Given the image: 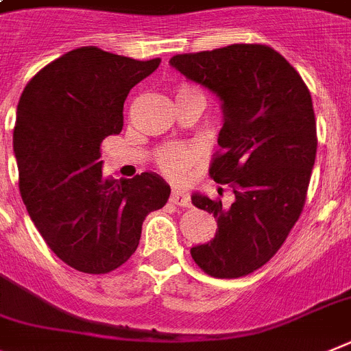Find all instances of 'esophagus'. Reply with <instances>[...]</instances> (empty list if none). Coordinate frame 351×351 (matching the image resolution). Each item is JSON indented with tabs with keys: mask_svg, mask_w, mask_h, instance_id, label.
I'll use <instances>...</instances> for the list:
<instances>
[{
	"mask_svg": "<svg viewBox=\"0 0 351 351\" xmlns=\"http://www.w3.org/2000/svg\"><path fill=\"white\" fill-rule=\"evenodd\" d=\"M171 203H175V205L182 206V208H189V206H191V197H189V194L185 193V191H182V189L173 187V191H171Z\"/></svg>",
	"mask_w": 351,
	"mask_h": 351,
	"instance_id": "34e87169",
	"label": "esophagus"
}]
</instances>
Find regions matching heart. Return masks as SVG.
I'll use <instances>...</instances> for the list:
<instances>
[{
    "label": "heart",
    "instance_id": "obj_1",
    "mask_svg": "<svg viewBox=\"0 0 351 351\" xmlns=\"http://www.w3.org/2000/svg\"><path fill=\"white\" fill-rule=\"evenodd\" d=\"M193 93H199L194 90L193 86H180L178 95H193ZM199 148L197 146H189V145H169L164 146L157 152L155 158H157L158 167L162 169L166 175L169 176H184L185 173L194 166L196 158L199 157Z\"/></svg>",
    "mask_w": 351,
    "mask_h": 351
}]
</instances>
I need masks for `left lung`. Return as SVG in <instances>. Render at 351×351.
I'll use <instances>...</instances> for the list:
<instances>
[{
	"label": "left lung",
	"instance_id": "obj_1",
	"mask_svg": "<svg viewBox=\"0 0 351 351\" xmlns=\"http://www.w3.org/2000/svg\"><path fill=\"white\" fill-rule=\"evenodd\" d=\"M169 63L222 102L210 176L234 194L230 206L193 194L194 206L217 219V233L191 256L212 277L247 276L281 249L302 213L318 146L311 93L268 45L233 44Z\"/></svg>",
	"mask_w": 351,
	"mask_h": 351
}]
</instances>
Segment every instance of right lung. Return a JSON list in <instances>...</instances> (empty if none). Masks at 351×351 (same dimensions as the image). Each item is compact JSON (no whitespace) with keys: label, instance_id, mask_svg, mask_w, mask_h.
I'll return each mask as SVG.
<instances>
[{"label":"right lung","instance_id":"1","mask_svg":"<svg viewBox=\"0 0 351 351\" xmlns=\"http://www.w3.org/2000/svg\"><path fill=\"white\" fill-rule=\"evenodd\" d=\"M160 58L139 62L79 47L32 77L17 106L14 154L29 217L51 251L84 274H108L136 252L143 221L171 194L155 173L102 175L100 145L123 129V104Z\"/></svg>","mask_w":351,"mask_h":351}]
</instances>
